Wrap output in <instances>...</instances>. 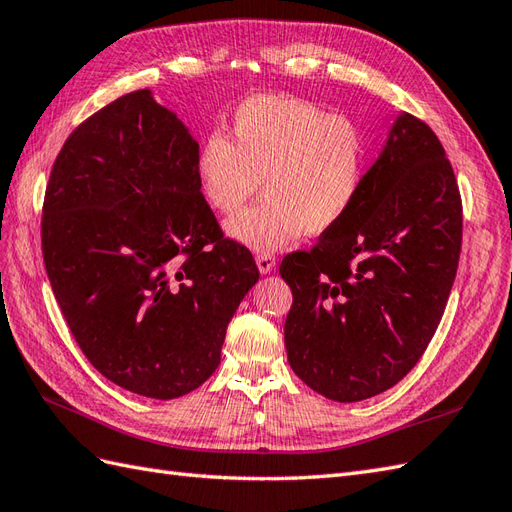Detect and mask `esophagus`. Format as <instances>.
Returning <instances> with one entry per match:
<instances>
[{"label":"esophagus","mask_w":512,"mask_h":512,"mask_svg":"<svg viewBox=\"0 0 512 512\" xmlns=\"http://www.w3.org/2000/svg\"><path fill=\"white\" fill-rule=\"evenodd\" d=\"M255 261H257V268L261 274H268L274 270V266H277V259H274V255H270V253H259L255 257Z\"/></svg>","instance_id":"1"}]
</instances>
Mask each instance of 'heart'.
Returning <instances> with one entry per match:
<instances>
[{
	"label": "heart",
	"mask_w": 512,
	"mask_h": 512,
	"mask_svg": "<svg viewBox=\"0 0 512 512\" xmlns=\"http://www.w3.org/2000/svg\"><path fill=\"white\" fill-rule=\"evenodd\" d=\"M365 173L361 127L296 97L246 99L229 140L214 131L196 153L199 186L216 212H238L264 188V201L227 222L231 238L255 251L335 229L357 203Z\"/></svg>",
	"instance_id": "1"
}]
</instances>
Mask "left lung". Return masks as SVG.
<instances>
[{
	"label": "left lung",
	"mask_w": 512,
	"mask_h": 512,
	"mask_svg": "<svg viewBox=\"0 0 512 512\" xmlns=\"http://www.w3.org/2000/svg\"><path fill=\"white\" fill-rule=\"evenodd\" d=\"M463 240V201L443 144L402 114L357 203L309 251L285 255V348L296 376L359 402L409 374L441 322Z\"/></svg>",
	"instance_id": "8db88e82"
}]
</instances>
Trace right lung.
<instances>
[{"label": "right lung", "instance_id": "1", "mask_svg": "<svg viewBox=\"0 0 512 512\" xmlns=\"http://www.w3.org/2000/svg\"><path fill=\"white\" fill-rule=\"evenodd\" d=\"M196 153L177 116L134 90L71 131L43 201L45 270L77 346L108 381L157 400L214 374L259 279L207 205Z\"/></svg>", "mask_w": 512, "mask_h": 512}]
</instances>
